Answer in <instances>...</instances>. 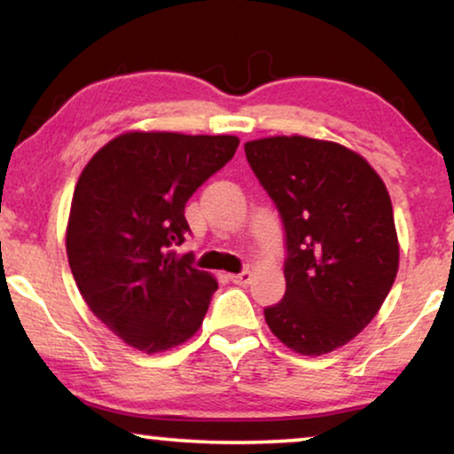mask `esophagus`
<instances>
[{"label":"esophagus","instance_id":"34e87169","mask_svg":"<svg viewBox=\"0 0 454 454\" xmlns=\"http://www.w3.org/2000/svg\"><path fill=\"white\" fill-rule=\"evenodd\" d=\"M251 278H253V271L251 270H245V271H240V274H232L231 280L234 284H239V286H247V284L251 282Z\"/></svg>","mask_w":454,"mask_h":454}]
</instances>
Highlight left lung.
<instances>
[{
    "instance_id": "1",
    "label": "left lung",
    "mask_w": 454,
    "mask_h": 454,
    "mask_svg": "<svg viewBox=\"0 0 454 454\" xmlns=\"http://www.w3.org/2000/svg\"><path fill=\"white\" fill-rule=\"evenodd\" d=\"M286 231V294L271 334L307 357L332 353L376 317L398 271L388 189L357 151L301 135L245 143Z\"/></svg>"
}]
</instances>
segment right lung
Returning a JSON list of instances; mask_svg holds the SVG:
<instances>
[{
    "label": "right lung",
    "instance_id": "1",
    "mask_svg": "<svg viewBox=\"0 0 454 454\" xmlns=\"http://www.w3.org/2000/svg\"><path fill=\"white\" fill-rule=\"evenodd\" d=\"M239 143L130 130L82 168L66 226L68 263L89 309L129 347L161 353L201 328L217 280L170 249L191 232L189 197Z\"/></svg>",
    "mask_w": 454,
    "mask_h": 454
}]
</instances>
